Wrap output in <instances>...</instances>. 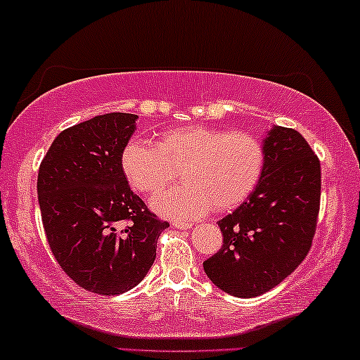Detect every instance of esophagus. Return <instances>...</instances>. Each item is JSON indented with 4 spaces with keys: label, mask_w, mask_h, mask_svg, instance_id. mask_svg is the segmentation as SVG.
<instances>
[{
    "label": "esophagus",
    "mask_w": 360,
    "mask_h": 360,
    "mask_svg": "<svg viewBox=\"0 0 360 360\" xmlns=\"http://www.w3.org/2000/svg\"><path fill=\"white\" fill-rule=\"evenodd\" d=\"M174 226H175V228H179V229L186 231V229L191 228V223H181V221H174Z\"/></svg>",
    "instance_id": "obj_1"
}]
</instances>
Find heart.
Returning a JSON list of instances; mask_svg holds the SVG:
<instances>
[{
  "label": "heart",
  "instance_id": "b5f03b06",
  "mask_svg": "<svg viewBox=\"0 0 360 360\" xmlns=\"http://www.w3.org/2000/svg\"><path fill=\"white\" fill-rule=\"evenodd\" d=\"M264 165L265 150L257 137L201 124L167 131L155 147L131 141L121 154L126 180L147 196L160 193L180 170L184 184L152 201L157 213L174 219L234 210L259 185Z\"/></svg>",
  "mask_w": 360,
  "mask_h": 360
}]
</instances>
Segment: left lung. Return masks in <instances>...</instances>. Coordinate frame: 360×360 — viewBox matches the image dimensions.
Wrapping results in <instances>:
<instances>
[{
    "mask_svg": "<svg viewBox=\"0 0 360 360\" xmlns=\"http://www.w3.org/2000/svg\"><path fill=\"white\" fill-rule=\"evenodd\" d=\"M259 185L218 226L223 245L203 262L216 287L238 298L259 297L307 257L316 231L321 167L298 131L272 126L264 137Z\"/></svg>",
    "mask_w": 360,
    "mask_h": 360,
    "instance_id": "left-lung-1",
    "label": "left lung"
}]
</instances>
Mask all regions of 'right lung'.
I'll return each instance as SVG.
<instances>
[{
	"mask_svg": "<svg viewBox=\"0 0 360 360\" xmlns=\"http://www.w3.org/2000/svg\"><path fill=\"white\" fill-rule=\"evenodd\" d=\"M137 117L110 112L68 127L39 167V206L53 257L73 282L98 295L141 283L155 260L157 239L169 228L122 174L121 154Z\"/></svg>",
	"mask_w": 360,
	"mask_h": 360,
	"instance_id": "add662e5",
	"label": "right lung"
}]
</instances>
